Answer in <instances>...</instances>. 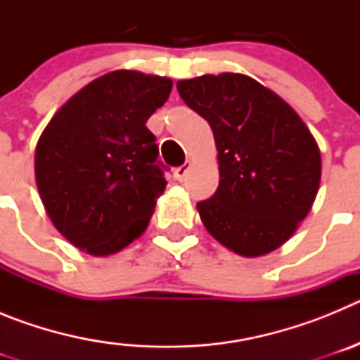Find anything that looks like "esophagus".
Masks as SVG:
<instances>
[{
  "label": "esophagus",
  "mask_w": 360,
  "mask_h": 360,
  "mask_svg": "<svg viewBox=\"0 0 360 360\" xmlns=\"http://www.w3.org/2000/svg\"><path fill=\"white\" fill-rule=\"evenodd\" d=\"M187 173H189V164H184L180 165V167H176V171H174V176H176L178 182H184L187 178Z\"/></svg>",
  "instance_id": "obj_1"
}]
</instances>
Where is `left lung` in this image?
Segmentation results:
<instances>
[{
    "mask_svg": "<svg viewBox=\"0 0 360 360\" xmlns=\"http://www.w3.org/2000/svg\"><path fill=\"white\" fill-rule=\"evenodd\" d=\"M176 90L207 120L218 149V189L196 203L209 234L245 257L281 247L319 191L310 129L279 95L241 73L186 79Z\"/></svg>",
    "mask_w": 360,
    "mask_h": 360,
    "instance_id": "8db88e82",
    "label": "left lung"
}]
</instances>
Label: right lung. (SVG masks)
<instances>
[{
  "mask_svg": "<svg viewBox=\"0 0 360 360\" xmlns=\"http://www.w3.org/2000/svg\"><path fill=\"white\" fill-rule=\"evenodd\" d=\"M167 77L115 70L57 111L36 148V184L53 227L77 249L110 256L148 227L165 189L149 117Z\"/></svg>",
  "mask_w": 360,
  "mask_h": 360,
  "instance_id": "1",
  "label": "right lung"
}]
</instances>
